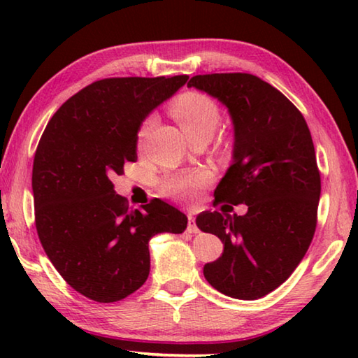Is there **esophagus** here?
Listing matches in <instances>:
<instances>
[{
    "mask_svg": "<svg viewBox=\"0 0 358 358\" xmlns=\"http://www.w3.org/2000/svg\"><path fill=\"white\" fill-rule=\"evenodd\" d=\"M186 230L189 234H197L199 232V227L196 226V220H194L191 215L187 216V227H186Z\"/></svg>",
    "mask_w": 358,
    "mask_h": 358,
    "instance_id": "1",
    "label": "esophagus"
}]
</instances>
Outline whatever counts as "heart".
<instances>
[{
  "label": "heart",
  "mask_w": 358,
  "mask_h": 358,
  "mask_svg": "<svg viewBox=\"0 0 358 358\" xmlns=\"http://www.w3.org/2000/svg\"><path fill=\"white\" fill-rule=\"evenodd\" d=\"M173 118L177 120L185 134L196 141L201 137H210L216 131L221 120V112L216 102L210 96L199 92H187L181 94L171 107ZM153 117H147L138 129V138L148 134L153 126ZM211 180V175L205 171H196L186 175H175L162 183V189L171 196L180 199H191L199 187H202Z\"/></svg>",
  "instance_id": "heart-1"
}]
</instances>
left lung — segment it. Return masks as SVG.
I'll list each match as a JSON object with an SVG mask.
<instances>
[{
	"label": "left lung",
	"mask_w": 358,
	"mask_h": 358,
	"mask_svg": "<svg viewBox=\"0 0 358 358\" xmlns=\"http://www.w3.org/2000/svg\"><path fill=\"white\" fill-rule=\"evenodd\" d=\"M187 87L217 98L234 121V164L215 203L248 205L246 215L203 211L202 232L224 243L203 276L224 295L256 300L292 275L316 232L320 172L310 128L280 90L246 72L194 76Z\"/></svg>",
	"instance_id": "obj_1"
}]
</instances>
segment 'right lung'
Instances as JSON below:
<instances>
[{"label":"right lung","instance_id":"right-lung-1","mask_svg":"<svg viewBox=\"0 0 358 358\" xmlns=\"http://www.w3.org/2000/svg\"><path fill=\"white\" fill-rule=\"evenodd\" d=\"M187 78H102L45 126L33 162L36 230L58 273L90 300L113 303L136 292L150 275V238L187 226L186 215L159 199L131 210L112 183L137 159L143 118Z\"/></svg>","mask_w":358,"mask_h":358}]
</instances>
